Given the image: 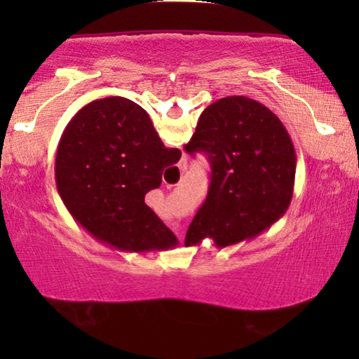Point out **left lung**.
I'll return each instance as SVG.
<instances>
[{
  "label": "left lung",
  "instance_id": "8db88e82",
  "mask_svg": "<svg viewBox=\"0 0 359 359\" xmlns=\"http://www.w3.org/2000/svg\"><path fill=\"white\" fill-rule=\"evenodd\" d=\"M210 163L208 198L184 242L212 238L224 248L252 240L286 214L297 156L286 127L271 109L247 96H227L205 107L188 145Z\"/></svg>",
  "mask_w": 359,
  "mask_h": 359
}]
</instances>
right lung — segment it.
Segmentation results:
<instances>
[{
	"label": "right lung",
	"instance_id": "add662e5",
	"mask_svg": "<svg viewBox=\"0 0 359 359\" xmlns=\"http://www.w3.org/2000/svg\"><path fill=\"white\" fill-rule=\"evenodd\" d=\"M180 158L144 107L109 96L83 106L67 124L57 149V191L72 217L111 248L170 250L178 238L145 204V194Z\"/></svg>",
	"mask_w": 359,
	"mask_h": 359
}]
</instances>
